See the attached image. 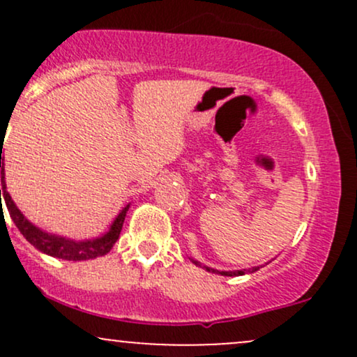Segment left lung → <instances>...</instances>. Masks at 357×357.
Wrapping results in <instances>:
<instances>
[{"instance_id": "left-lung-1", "label": "left lung", "mask_w": 357, "mask_h": 357, "mask_svg": "<svg viewBox=\"0 0 357 357\" xmlns=\"http://www.w3.org/2000/svg\"><path fill=\"white\" fill-rule=\"evenodd\" d=\"M190 260L192 261V264L196 265V267H199V268H204L206 270V272H210V273H218V275H225V277H238V275H245V273H253V272H257L258 268L260 267H253V268H243V270H235V272H220V270H216V268H211V267H208V265H203V264H199L198 260H195V258H190Z\"/></svg>"}]
</instances>
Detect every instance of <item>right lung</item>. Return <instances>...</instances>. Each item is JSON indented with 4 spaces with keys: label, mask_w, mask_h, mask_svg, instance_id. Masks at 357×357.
<instances>
[{
    "label": "right lung",
    "mask_w": 357,
    "mask_h": 357,
    "mask_svg": "<svg viewBox=\"0 0 357 357\" xmlns=\"http://www.w3.org/2000/svg\"><path fill=\"white\" fill-rule=\"evenodd\" d=\"M3 141V139H1ZM3 153V149H1ZM0 153V167H1V190H0V208L3 210L1 198L5 199V204L8 208V213H10L11 220L16 225L20 233L30 241L31 245L36 250H40L42 253H47V255L61 258V260H72V261H84V260H92V258L104 257L105 253H109L112 250L114 243L119 240V235H121L122 225H124L126 213L129 211L130 204H127L121 210V213L116 216V220L110 225L109 231L104 233L102 236H97V238L92 240H72L67 238V236L55 235V233H48L42 230L40 227L31 223L26 216L23 215L22 211L18 210L13 199H11L10 192L6 190V181H5V159L1 158ZM3 213V211H1Z\"/></svg>",
    "instance_id": "1"
}]
</instances>
